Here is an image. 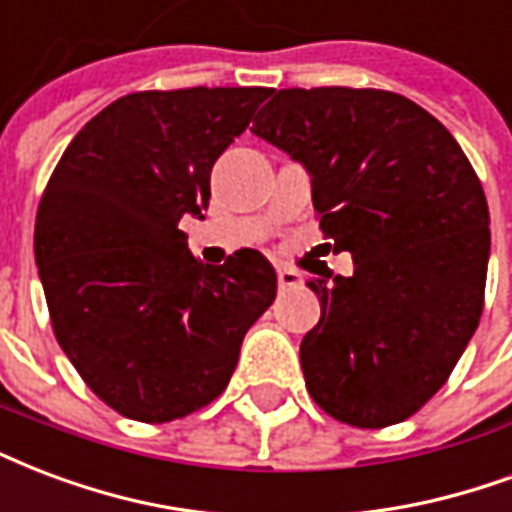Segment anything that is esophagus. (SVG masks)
Here are the masks:
<instances>
[{"label": "esophagus", "instance_id": "esophagus-1", "mask_svg": "<svg viewBox=\"0 0 512 512\" xmlns=\"http://www.w3.org/2000/svg\"><path fill=\"white\" fill-rule=\"evenodd\" d=\"M276 282H279V287H282V290H287V287H298L301 285V274H298V271H293V268L279 266L276 268Z\"/></svg>", "mask_w": 512, "mask_h": 512}]
</instances>
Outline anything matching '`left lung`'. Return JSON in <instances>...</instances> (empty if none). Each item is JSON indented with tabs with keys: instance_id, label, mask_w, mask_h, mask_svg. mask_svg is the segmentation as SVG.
<instances>
[{
	"instance_id": "8db88e82",
	"label": "left lung",
	"mask_w": 512,
	"mask_h": 512,
	"mask_svg": "<svg viewBox=\"0 0 512 512\" xmlns=\"http://www.w3.org/2000/svg\"><path fill=\"white\" fill-rule=\"evenodd\" d=\"M257 138L301 162L333 252L355 271L312 279L320 323L301 342L312 399L382 429L445 385L480 323L488 203L464 151L429 111L382 89H279Z\"/></svg>"
}]
</instances>
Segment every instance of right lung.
<instances>
[{
	"label": "right lung",
	"mask_w": 512,
	"mask_h": 512,
	"mask_svg": "<svg viewBox=\"0 0 512 512\" xmlns=\"http://www.w3.org/2000/svg\"><path fill=\"white\" fill-rule=\"evenodd\" d=\"M268 94H127L86 121L45 187L34 260L56 342L124 418L165 423L217 399L274 301L257 249L203 266L179 230L184 214L203 217L214 162Z\"/></svg>",
	"instance_id": "right-lung-1"
}]
</instances>
